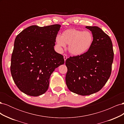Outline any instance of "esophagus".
Segmentation results:
<instances>
[{
	"label": "esophagus",
	"mask_w": 124,
	"mask_h": 124,
	"mask_svg": "<svg viewBox=\"0 0 124 124\" xmlns=\"http://www.w3.org/2000/svg\"><path fill=\"white\" fill-rule=\"evenodd\" d=\"M63 58H64V60H65V62H66V59H67V58H68V57H67V55L66 54H63Z\"/></svg>",
	"instance_id": "1"
}]
</instances>
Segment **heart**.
Listing matches in <instances>:
<instances>
[{
	"instance_id": "b5f03b06",
	"label": "heart",
	"mask_w": 124,
	"mask_h": 124,
	"mask_svg": "<svg viewBox=\"0 0 124 124\" xmlns=\"http://www.w3.org/2000/svg\"><path fill=\"white\" fill-rule=\"evenodd\" d=\"M94 41L92 32L82 31L75 28L67 29L63 31L61 37H56L55 43L59 48L65 47L68 44V51L73 56H81L91 49Z\"/></svg>"
}]
</instances>
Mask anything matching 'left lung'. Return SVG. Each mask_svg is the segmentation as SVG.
I'll return each instance as SVG.
<instances>
[{
    "label": "left lung",
    "mask_w": 124,
    "mask_h": 124,
    "mask_svg": "<svg viewBox=\"0 0 124 124\" xmlns=\"http://www.w3.org/2000/svg\"><path fill=\"white\" fill-rule=\"evenodd\" d=\"M94 37L87 53L67 59L66 83L71 92L87 96L99 92L109 78L114 58L112 41L97 26H86Z\"/></svg>",
    "instance_id": "obj_1"
}]
</instances>
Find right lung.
I'll list each match as a JSON object with an SVG mask.
<instances>
[{"mask_svg":"<svg viewBox=\"0 0 124 124\" xmlns=\"http://www.w3.org/2000/svg\"><path fill=\"white\" fill-rule=\"evenodd\" d=\"M61 26H31L18 34L14 41L11 73L21 92L31 96L46 93L51 75L65 62L63 56L54 46Z\"/></svg>","mask_w":124,"mask_h":124,"instance_id":"right-lung-1","label":"right lung"}]
</instances>
